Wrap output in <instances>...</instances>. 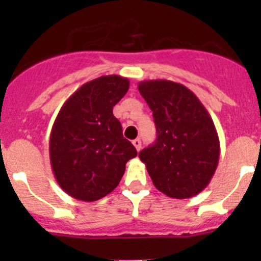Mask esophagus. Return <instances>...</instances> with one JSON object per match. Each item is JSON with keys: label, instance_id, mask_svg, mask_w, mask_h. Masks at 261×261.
<instances>
[{"label": "esophagus", "instance_id": "obj_1", "mask_svg": "<svg viewBox=\"0 0 261 261\" xmlns=\"http://www.w3.org/2000/svg\"><path fill=\"white\" fill-rule=\"evenodd\" d=\"M133 144H134V146L136 147V150H138V151H140V150H141V141H140V139H135V140L133 141Z\"/></svg>", "mask_w": 261, "mask_h": 261}]
</instances>
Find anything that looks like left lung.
Masks as SVG:
<instances>
[{
  "label": "left lung",
  "mask_w": 261,
  "mask_h": 261,
  "mask_svg": "<svg viewBox=\"0 0 261 261\" xmlns=\"http://www.w3.org/2000/svg\"><path fill=\"white\" fill-rule=\"evenodd\" d=\"M139 92L152 111L156 140L139 152L158 191L191 198L210 184L220 159L215 123L198 97L167 80L143 81Z\"/></svg>",
  "instance_id": "1"
}]
</instances>
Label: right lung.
<instances>
[{
    "label": "right lung",
    "instance_id": "obj_1",
    "mask_svg": "<svg viewBox=\"0 0 261 261\" xmlns=\"http://www.w3.org/2000/svg\"><path fill=\"white\" fill-rule=\"evenodd\" d=\"M121 75H102L80 87L60 109L51 127L49 155L60 188L93 202L118 186L126 163L138 155L122 135L114 106L128 91Z\"/></svg>",
    "mask_w": 261,
    "mask_h": 261
}]
</instances>
